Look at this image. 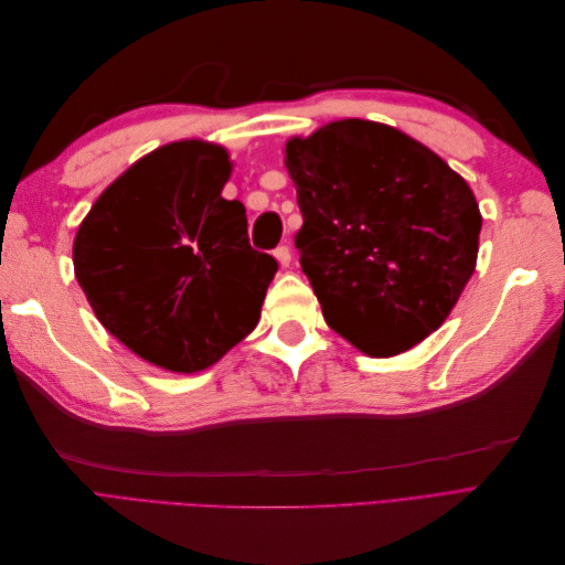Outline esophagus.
<instances>
[{
	"label": "esophagus",
	"instance_id": "obj_1",
	"mask_svg": "<svg viewBox=\"0 0 565 565\" xmlns=\"http://www.w3.org/2000/svg\"><path fill=\"white\" fill-rule=\"evenodd\" d=\"M273 256H276V259L280 262V266H282V268H287L289 264H292V252H289V247H287V245H280V247L273 249Z\"/></svg>",
	"mask_w": 565,
	"mask_h": 565
}]
</instances>
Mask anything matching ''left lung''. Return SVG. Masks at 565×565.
Listing matches in <instances>:
<instances>
[{
  "mask_svg": "<svg viewBox=\"0 0 565 565\" xmlns=\"http://www.w3.org/2000/svg\"><path fill=\"white\" fill-rule=\"evenodd\" d=\"M303 226L295 237L324 322L367 355L436 332L473 276L481 212L434 150L370 119L285 143Z\"/></svg>",
  "mask_w": 565,
  "mask_h": 565,
  "instance_id": "1",
  "label": "left lung"
}]
</instances>
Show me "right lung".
<instances>
[{"label": "right lung", "instance_id": "obj_1", "mask_svg": "<svg viewBox=\"0 0 565 565\" xmlns=\"http://www.w3.org/2000/svg\"><path fill=\"white\" fill-rule=\"evenodd\" d=\"M231 169L221 146L167 143L117 177L75 235V278L100 324L169 372H200L243 341L278 270L252 249L243 202L221 198Z\"/></svg>", "mask_w": 565, "mask_h": 565}]
</instances>
